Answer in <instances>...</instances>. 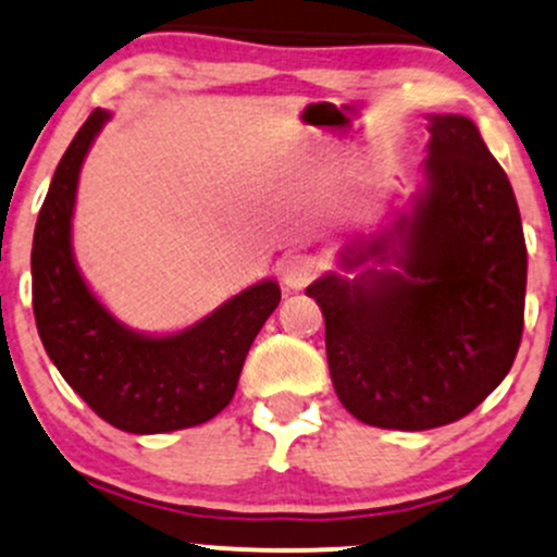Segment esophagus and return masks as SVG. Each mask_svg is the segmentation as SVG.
Listing matches in <instances>:
<instances>
[{
  "label": "esophagus",
  "mask_w": 557,
  "mask_h": 557,
  "mask_svg": "<svg viewBox=\"0 0 557 557\" xmlns=\"http://www.w3.org/2000/svg\"><path fill=\"white\" fill-rule=\"evenodd\" d=\"M317 269H320V261H317V256L288 253L283 259V264H280V277H283V283L288 285V288L298 290V288H304V285H307L311 277H314Z\"/></svg>",
  "instance_id": "34e87169"
}]
</instances>
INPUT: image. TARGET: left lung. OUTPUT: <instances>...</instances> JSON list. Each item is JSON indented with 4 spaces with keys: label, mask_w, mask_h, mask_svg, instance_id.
<instances>
[{
    "label": "left lung",
    "mask_w": 557,
    "mask_h": 557,
    "mask_svg": "<svg viewBox=\"0 0 557 557\" xmlns=\"http://www.w3.org/2000/svg\"><path fill=\"white\" fill-rule=\"evenodd\" d=\"M412 213L341 253L359 277L307 288L325 317L330 377L362 423L428 431L473 412L512 368L523 333L527 240L507 174L466 115H431Z\"/></svg>",
    "instance_id": "left-lung-1"
}]
</instances>
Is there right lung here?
Returning a JSON list of instances; mask_svg holds the SVG:
<instances>
[{"label":"right lung","mask_w":557,"mask_h":557,"mask_svg":"<svg viewBox=\"0 0 557 557\" xmlns=\"http://www.w3.org/2000/svg\"><path fill=\"white\" fill-rule=\"evenodd\" d=\"M108 119V110H91L60 158L36 219L30 277L39 338L65 383L106 423L126 433L200 425L235 396L248 348L277 309L280 288L261 280L174 335L121 325L84 283L71 246L78 171Z\"/></svg>","instance_id":"1"}]
</instances>
